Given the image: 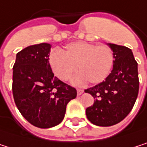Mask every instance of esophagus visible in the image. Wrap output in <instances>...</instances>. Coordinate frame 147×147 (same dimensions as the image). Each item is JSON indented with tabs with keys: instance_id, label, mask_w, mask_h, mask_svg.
I'll return each mask as SVG.
<instances>
[{
	"instance_id": "34e87169",
	"label": "esophagus",
	"mask_w": 147,
	"mask_h": 147,
	"mask_svg": "<svg viewBox=\"0 0 147 147\" xmlns=\"http://www.w3.org/2000/svg\"><path fill=\"white\" fill-rule=\"evenodd\" d=\"M84 93V90L81 89H78V96H81Z\"/></svg>"
}]
</instances>
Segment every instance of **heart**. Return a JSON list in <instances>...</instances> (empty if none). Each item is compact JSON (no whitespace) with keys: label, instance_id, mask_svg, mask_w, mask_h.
<instances>
[{"label":"heart","instance_id":"b5f03b06","mask_svg":"<svg viewBox=\"0 0 147 147\" xmlns=\"http://www.w3.org/2000/svg\"><path fill=\"white\" fill-rule=\"evenodd\" d=\"M114 60V53L109 47L84 41L69 44L64 53L53 50L48 57L51 70L61 80H69L78 68L81 72L72 81L77 85L88 81L92 84L103 82L112 69Z\"/></svg>","mask_w":147,"mask_h":147}]
</instances>
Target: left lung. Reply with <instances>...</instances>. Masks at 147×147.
Instances as JSON below:
<instances>
[{
	"label": "left lung",
	"mask_w": 147,
	"mask_h": 147,
	"mask_svg": "<svg viewBox=\"0 0 147 147\" xmlns=\"http://www.w3.org/2000/svg\"><path fill=\"white\" fill-rule=\"evenodd\" d=\"M114 53L113 69L108 78L84 91L94 104L86 109L88 120L94 125L109 127L121 122L131 112L139 93L138 63L132 50L108 44Z\"/></svg>",
	"instance_id": "8db88e82"
}]
</instances>
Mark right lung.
<instances>
[{"instance_id": "1", "label": "right lung", "mask_w": 147, "mask_h": 147, "mask_svg": "<svg viewBox=\"0 0 147 147\" xmlns=\"http://www.w3.org/2000/svg\"><path fill=\"white\" fill-rule=\"evenodd\" d=\"M51 45L41 43L26 47L16 55L13 67V95L22 116L39 128L62 122L68 102L77 90L54 77L48 57Z\"/></svg>"}]
</instances>
